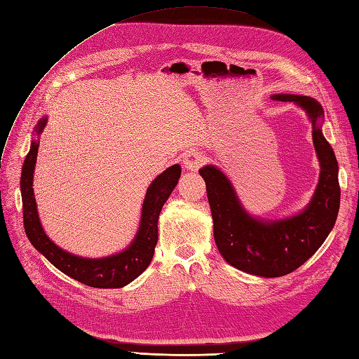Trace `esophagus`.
Returning a JSON list of instances; mask_svg holds the SVG:
<instances>
[{
  "label": "esophagus",
  "instance_id": "34e87169",
  "mask_svg": "<svg viewBox=\"0 0 359 359\" xmlns=\"http://www.w3.org/2000/svg\"><path fill=\"white\" fill-rule=\"evenodd\" d=\"M182 164L184 168L189 170H198L203 163H205V157L202 156L201 152H195V151H189L187 154L182 156Z\"/></svg>",
  "mask_w": 359,
  "mask_h": 359
}]
</instances>
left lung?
I'll return each mask as SVG.
<instances>
[{
  "instance_id": "8db88e82",
  "label": "left lung",
  "mask_w": 359,
  "mask_h": 359,
  "mask_svg": "<svg viewBox=\"0 0 359 359\" xmlns=\"http://www.w3.org/2000/svg\"><path fill=\"white\" fill-rule=\"evenodd\" d=\"M273 100L294 102L313 123V142L320 161V178L311 202L296 216L280 220L252 217L241 207L234 187L216 166L199 169L215 224V240L220 255L246 273L278 278L294 272L332 231L340 208L338 163L331 144L323 137V109L314 98L302 95H273Z\"/></svg>"
}]
</instances>
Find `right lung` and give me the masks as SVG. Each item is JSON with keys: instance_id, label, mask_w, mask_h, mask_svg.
<instances>
[{"instance_id": "add662e5", "label": "right lung", "mask_w": 359, "mask_h": 359, "mask_svg": "<svg viewBox=\"0 0 359 359\" xmlns=\"http://www.w3.org/2000/svg\"><path fill=\"white\" fill-rule=\"evenodd\" d=\"M46 125V118L36 125V133L41 134ZM39 143L32 142L21 173V195L24 211V228L30 243L65 275L79 283L95 288H121L130 284L144 272L154 257L158 240V216L164 202L170 196L181 177L180 164H173L151 182L142 205L139 231L133 243L119 254L105 258H83L69 254L54 245L45 234L37 215V205L33 191V173L37 158Z\"/></svg>"}]
</instances>
